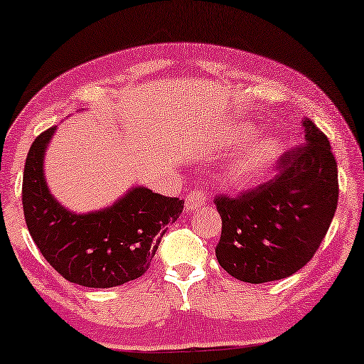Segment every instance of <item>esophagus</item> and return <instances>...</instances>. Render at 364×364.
<instances>
[{
	"label": "esophagus",
	"instance_id": "esophagus-1",
	"mask_svg": "<svg viewBox=\"0 0 364 364\" xmlns=\"http://www.w3.org/2000/svg\"><path fill=\"white\" fill-rule=\"evenodd\" d=\"M205 202H207V193L205 192L193 191V192L188 193L187 199H186V210L191 212V210L199 209V207L205 205Z\"/></svg>",
	"mask_w": 364,
	"mask_h": 364
}]
</instances>
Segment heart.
I'll return each mask as SVG.
<instances>
[{
    "instance_id": "b5f03b06",
    "label": "heart",
    "mask_w": 364,
    "mask_h": 364,
    "mask_svg": "<svg viewBox=\"0 0 364 364\" xmlns=\"http://www.w3.org/2000/svg\"><path fill=\"white\" fill-rule=\"evenodd\" d=\"M252 134L254 132L251 129H242L239 132L242 139H249V136H252ZM277 152H279V149H277L276 140L271 139V136L252 141L251 147L245 149L239 155V159L235 160L234 167L230 168L229 181L234 186H245V183L254 181V178L266 171L267 165L276 159Z\"/></svg>"
}]
</instances>
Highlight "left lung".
<instances>
[{
	"label": "left lung",
	"mask_w": 364,
	"mask_h": 364,
	"mask_svg": "<svg viewBox=\"0 0 364 364\" xmlns=\"http://www.w3.org/2000/svg\"><path fill=\"white\" fill-rule=\"evenodd\" d=\"M304 144L279 159L276 177L237 197L219 196L220 267L261 284L289 277L318 251L338 207V165L328 136L304 119Z\"/></svg>",
	"instance_id": "left-lung-1"
}]
</instances>
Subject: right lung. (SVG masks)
<instances>
[{
	"instance_id": "add662e5",
	"label": "right lung",
	"mask_w": 364,
	"mask_h": 364,
	"mask_svg": "<svg viewBox=\"0 0 364 364\" xmlns=\"http://www.w3.org/2000/svg\"><path fill=\"white\" fill-rule=\"evenodd\" d=\"M56 127L33 141L23 173V212L33 240L58 274L85 287H115L145 274L183 200L134 187L107 209L75 214L51 196L43 157Z\"/></svg>"
}]
</instances>
